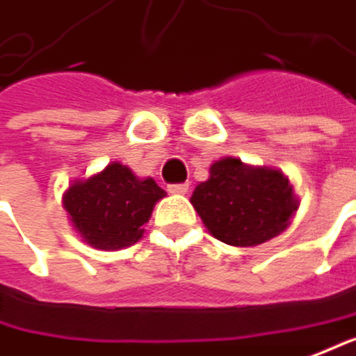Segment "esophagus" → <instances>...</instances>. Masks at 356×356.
Returning <instances> with one entry per match:
<instances>
[{
	"label": "esophagus",
	"mask_w": 356,
	"mask_h": 356,
	"mask_svg": "<svg viewBox=\"0 0 356 356\" xmlns=\"http://www.w3.org/2000/svg\"><path fill=\"white\" fill-rule=\"evenodd\" d=\"M188 188H191V184L188 182H182V184H170L168 192H172V194H186Z\"/></svg>",
	"instance_id": "1"
}]
</instances>
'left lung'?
<instances>
[{"instance_id": "obj_1", "label": "left lung", "mask_w": 356, "mask_h": 356, "mask_svg": "<svg viewBox=\"0 0 356 356\" xmlns=\"http://www.w3.org/2000/svg\"><path fill=\"white\" fill-rule=\"evenodd\" d=\"M191 202L216 239L235 247L273 239L298 211L292 186L282 172L249 168L235 158L211 165V178L194 188Z\"/></svg>"}]
</instances>
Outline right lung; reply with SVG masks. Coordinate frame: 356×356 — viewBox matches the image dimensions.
I'll list each match as a JSON object with an SVG mask.
<instances>
[{"label":"right lung","mask_w":356,"mask_h":356,"mask_svg":"<svg viewBox=\"0 0 356 356\" xmlns=\"http://www.w3.org/2000/svg\"><path fill=\"white\" fill-rule=\"evenodd\" d=\"M165 192L140 180L129 168L109 164L89 180L74 182L64 194V209L83 239L97 249H121L138 243L154 204Z\"/></svg>","instance_id":"1"}]
</instances>
